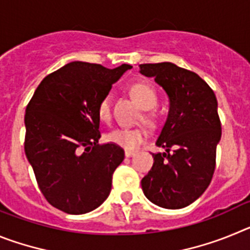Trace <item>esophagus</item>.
<instances>
[{
	"label": "esophagus",
	"instance_id": "34e87169",
	"mask_svg": "<svg viewBox=\"0 0 250 250\" xmlns=\"http://www.w3.org/2000/svg\"><path fill=\"white\" fill-rule=\"evenodd\" d=\"M135 154V151H132V150H125V156L126 158H130V156H132Z\"/></svg>",
	"mask_w": 250,
	"mask_h": 250
}]
</instances>
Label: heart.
Segmentation results:
<instances>
[{"label":"heart","mask_w":250,"mask_h":250,"mask_svg":"<svg viewBox=\"0 0 250 250\" xmlns=\"http://www.w3.org/2000/svg\"><path fill=\"white\" fill-rule=\"evenodd\" d=\"M130 94L134 100L144 110L154 109L158 104V95L151 85L146 83H136L130 87ZM98 115L103 121H110L111 119V103L109 96L101 99L98 105ZM145 121L151 124L154 116L150 112H146ZM146 139V132L143 129H115L107 135V140L124 147L126 150H135L140 146Z\"/></svg>","instance_id":"b5f03b06"}]
</instances>
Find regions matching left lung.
I'll return each instance as SVG.
<instances>
[{
  "mask_svg": "<svg viewBox=\"0 0 250 250\" xmlns=\"http://www.w3.org/2000/svg\"><path fill=\"white\" fill-rule=\"evenodd\" d=\"M140 72L167 91L170 111L152 154L154 164L141 180L145 196L167 209L195 202L210 184L216 145L222 136L215 94L199 75L171 62L143 63Z\"/></svg>",
  "mask_w": 250,
  "mask_h": 250,
  "instance_id": "obj_1",
  "label": "left lung"
}]
</instances>
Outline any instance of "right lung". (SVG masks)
I'll list each match as a JSON object with an SVG mask.
<instances>
[{
    "label": "right lung",
    "instance_id": "add662e5",
    "mask_svg": "<svg viewBox=\"0 0 250 250\" xmlns=\"http://www.w3.org/2000/svg\"><path fill=\"white\" fill-rule=\"evenodd\" d=\"M129 68L74 61L47 75L27 104L25 154L45 199L63 213H89L111 191L125 152L99 145L98 105Z\"/></svg>",
    "mask_w": 250,
    "mask_h": 250
}]
</instances>
